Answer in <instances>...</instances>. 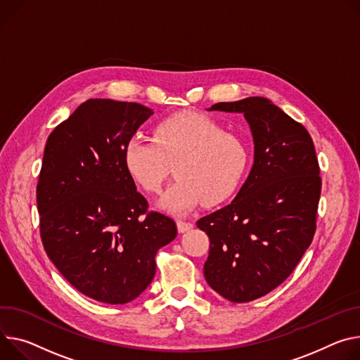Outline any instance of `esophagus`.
Returning <instances> with one entry per match:
<instances>
[{
  "mask_svg": "<svg viewBox=\"0 0 360 360\" xmlns=\"http://www.w3.org/2000/svg\"><path fill=\"white\" fill-rule=\"evenodd\" d=\"M176 226H178V231H179V233H186V231H189L191 228L193 226V224L179 219V221H176Z\"/></svg>",
  "mask_w": 360,
  "mask_h": 360,
  "instance_id": "obj_1",
  "label": "esophagus"
}]
</instances>
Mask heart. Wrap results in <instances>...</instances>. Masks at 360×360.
Listing matches in <instances>:
<instances>
[{
	"label": "heart",
	"mask_w": 360,
	"mask_h": 360,
	"mask_svg": "<svg viewBox=\"0 0 360 360\" xmlns=\"http://www.w3.org/2000/svg\"><path fill=\"white\" fill-rule=\"evenodd\" d=\"M123 162L130 178L149 193L160 191L174 165L178 178L159 205L185 214L201 202L217 205L230 198L247 174L250 149L243 138L225 132L214 117L184 112L158 122L153 139H129Z\"/></svg>",
	"instance_id": "heart-1"
}]
</instances>
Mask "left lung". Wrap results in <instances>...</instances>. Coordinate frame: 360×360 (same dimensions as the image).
Instances as JSON below:
<instances>
[{"instance_id": "8db88e82", "label": "left lung", "mask_w": 360, "mask_h": 360, "mask_svg": "<svg viewBox=\"0 0 360 360\" xmlns=\"http://www.w3.org/2000/svg\"><path fill=\"white\" fill-rule=\"evenodd\" d=\"M210 110L243 113L254 139V163L234 201L198 219L210 238L207 283L233 303L280 285L316 233L320 168L307 129L266 97L221 102Z\"/></svg>"}]
</instances>
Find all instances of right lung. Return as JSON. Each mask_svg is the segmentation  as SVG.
<instances>
[{
  "mask_svg": "<svg viewBox=\"0 0 360 360\" xmlns=\"http://www.w3.org/2000/svg\"><path fill=\"white\" fill-rule=\"evenodd\" d=\"M153 110L132 102L90 99L50 134L37 184L44 250L84 296L132 302L152 283L159 248L176 224L148 211L124 168L123 150Z\"/></svg>",
  "mask_w": 360,
  "mask_h": 360,
  "instance_id": "right-lung-1",
  "label": "right lung"
}]
</instances>
